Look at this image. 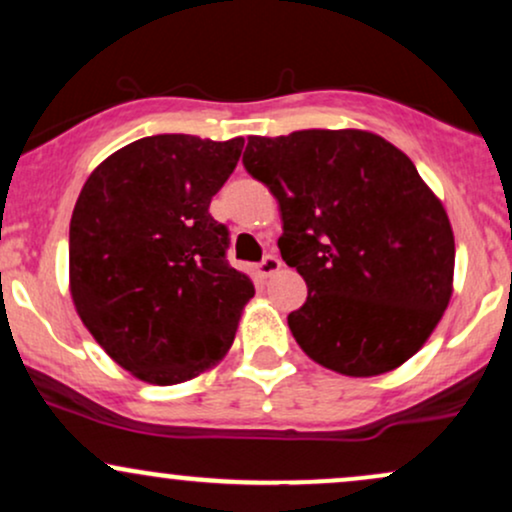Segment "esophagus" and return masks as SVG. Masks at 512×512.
Listing matches in <instances>:
<instances>
[{
    "instance_id": "1",
    "label": "esophagus",
    "mask_w": 512,
    "mask_h": 512,
    "mask_svg": "<svg viewBox=\"0 0 512 512\" xmlns=\"http://www.w3.org/2000/svg\"><path fill=\"white\" fill-rule=\"evenodd\" d=\"M257 269H260L262 276H272L281 269V260L276 255H267L260 264H257Z\"/></svg>"
}]
</instances>
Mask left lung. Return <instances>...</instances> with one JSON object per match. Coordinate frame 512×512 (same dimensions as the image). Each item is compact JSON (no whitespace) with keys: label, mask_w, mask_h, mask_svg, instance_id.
Wrapping results in <instances>:
<instances>
[{"label":"left lung","mask_w":512,"mask_h":512,"mask_svg":"<svg viewBox=\"0 0 512 512\" xmlns=\"http://www.w3.org/2000/svg\"><path fill=\"white\" fill-rule=\"evenodd\" d=\"M243 166L276 197L279 250L308 298L289 315L320 366L370 378L409 361L448 308L455 238L407 154L363 129L248 137Z\"/></svg>","instance_id":"8db88e82"}]
</instances>
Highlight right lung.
<instances>
[{
  "mask_svg": "<svg viewBox=\"0 0 512 512\" xmlns=\"http://www.w3.org/2000/svg\"><path fill=\"white\" fill-rule=\"evenodd\" d=\"M245 139L156 134L88 175L69 223V291L105 354L151 385L219 363L236 339L250 276L226 260L228 228L211 197Z\"/></svg>",
  "mask_w": 512,
  "mask_h": 512,
  "instance_id": "obj_1",
  "label": "right lung"
}]
</instances>
